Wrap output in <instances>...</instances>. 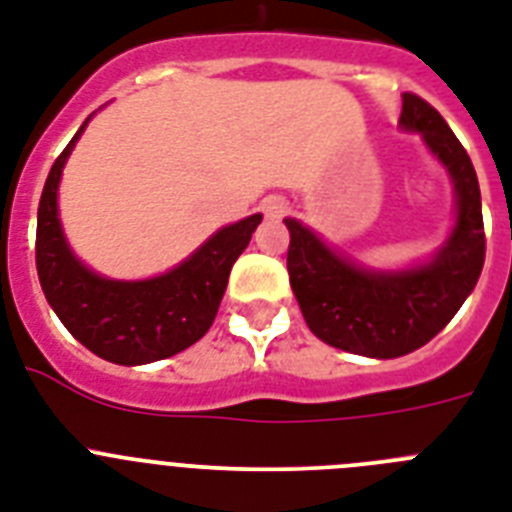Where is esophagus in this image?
<instances>
[{
    "label": "esophagus",
    "mask_w": 512,
    "mask_h": 512,
    "mask_svg": "<svg viewBox=\"0 0 512 512\" xmlns=\"http://www.w3.org/2000/svg\"><path fill=\"white\" fill-rule=\"evenodd\" d=\"M260 208H263V213L268 218H283L289 213V200L281 195H268L263 203H260Z\"/></svg>",
    "instance_id": "esophagus-1"
}]
</instances>
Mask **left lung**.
Returning <instances> with one entry per match:
<instances>
[{
  "instance_id": "obj_1",
  "label": "left lung",
  "mask_w": 512,
  "mask_h": 512,
  "mask_svg": "<svg viewBox=\"0 0 512 512\" xmlns=\"http://www.w3.org/2000/svg\"><path fill=\"white\" fill-rule=\"evenodd\" d=\"M401 130L416 132L455 195V221L435 255L409 268L356 263L296 218L286 268L309 330L328 346L369 359H395L422 349L474 291L484 268L482 192L474 163L448 122L414 93H403Z\"/></svg>"
}]
</instances>
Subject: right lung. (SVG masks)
I'll return each mask as SVG.
<instances>
[{"mask_svg":"<svg viewBox=\"0 0 512 512\" xmlns=\"http://www.w3.org/2000/svg\"><path fill=\"white\" fill-rule=\"evenodd\" d=\"M88 122L90 117L54 161L38 203V281L46 302L85 349L124 367L158 362L190 349L208 333L229 283L231 265L247 249L263 216L255 213L223 226L187 260L161 276L143 281L101 276L72 252L59 221L64 163Z\"/></svg>","mask_w":512,"mask_h":512,"instance_id":"right-lung-1","label":"right lung"}]
</instances>
